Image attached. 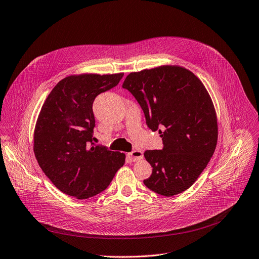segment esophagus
Instances as JSON below:
<instances>
[{
	"label": "esophagus",
	"instance_id": "1",
	"mask_svg": "<svg viewBox=\"0 0 259 259\" xmlns=\"http://www.w3.org/2000/svg\"><path fill=\"white\" fill-rule=\"evenodd\" d=\"M127 157L130 158V161H132V162L140 161V160H142V158H143V153H142V151L134 150V151L127 153Z\"/></svg>",
	"mask_w": 259,
	"mask_h": 259
}]
</instances>
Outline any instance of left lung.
<instances>
[{
	"mask_svg": "<svg viewBox=\"0 0 259 259\" xmlns=\"http://www.w3.org/2000/svg\"><path fill=\"white\" fill-rule=\"evenodd\" d=\"M122 87L141 106L148 127L158 130L163 139L162 150L144 152L152 167L144 185L167 197L188 190L207 166L218 141L217 113L205 86L183 66L162 65L131 72Z\"/></svg>",
	"mask_w": 259,
	"mask_h": 259,
	"instance_id": "8db88e82",
	"label": "left lung"
}]
</instances>
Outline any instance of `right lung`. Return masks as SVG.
<instances>
[{
  "instance_id": "right-lung-1",
  "label": "right lung",
  "mask_w": 259,
  "mask_h": 259,
  "mask_svg": "<svg viewBox=\"0 0 259 259\" xmlns=\"http://www.w3.org/2000/svg\"><path fill=\"white\" fill-rule=\"evenodd\" d=\"M123 72L81 73L61 79L51 91L34 130V154L54 186L76 199L108 188L125 154L95 146V97L118 85Z\"/></svg>"
}]
</instances>
